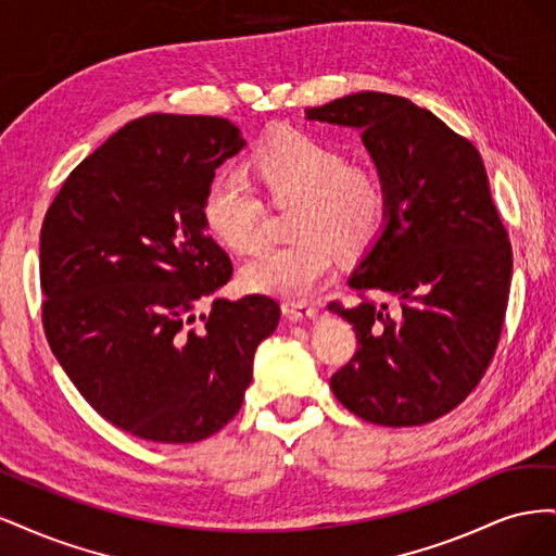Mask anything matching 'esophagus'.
Segmentation results:
<instances>
[{
  "label": "esophagus",
  "mask_w": 556,
  "mask_h": 556,
  "mask_svg": "<svg viewBox=\"0 0 556 556\" xmlns=\"http://www.w3.org/2000/svg\"><path fill=\"white\" fill-rule=\"evenodd\" d=\"M282 313L290 315L292 319H308L315 317L317 308L313 304H306V301H285Z\"/></svg>",
  "instance_id": "1"
}]
</instances>
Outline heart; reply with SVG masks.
Returning a JSON list of instances; mask_svg holds the SVG:
<instances>
[{"label":"heart","mask_w":556,"mask_h":556,"mask_svg":"<svg viewBox=\"0 0 556 556\" xmlns=\"http://www.w3.org/2000/svg\"><path fill=\"white\" fill-rule=\"evenodd\" d=\"M250 169L276 204L294 199L288 220L294 239L260 248L241 268L243 288L301 299L329 274L333 252L359 260L382 237L390 217L384 180L371 166L350 164L341 148L315 134H276L250 155ZM201 217L217 241L237 252L262 241L264 204L239 174L211 178Z\"/></svg>","instance_id":"obj_1"}]
</instances>
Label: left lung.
<instances>
[{
	"label": "left lung",
	"mask_w": 556,
	"mask_h": 556,
	"mask_svg": "<svg viewBox=\"0 0 556 556\" xmlns=\"http://www.w3.org/2000/svg\"><path fill=\"white\" fill-rule=\"evenodd\" d=\"M308 117L362 127L390 194L382 237L348 280L355 306L329 304L357 333L331 390L366 422H433L482 380L508 306L513 248L482 157L406 97L357 92Z\"/></svg>",
	"instance_id": "obj_1"
}]
</instances>
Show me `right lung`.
I'll return each instance as SVG.
<instances>
[{
	"label": "right lung",
	"mask_w": 556,
	"mask_h": 556,
	"mask_svg": "<svg viewBox=\"0 0 556 556\" xmlns=\"http://www.w3.org/2000/svg\"><path fill=\"white\" fill-rule=\"evenodd\" d=\"M243 148L217 115L137 117L83 160L46 211L41 319L90 406L155 443H197L239 413L271 296L215 299L233 266L201 217L215 169Z\"/></svg>",
	"instance_id": "right-lung-1"
}]
</instances>
